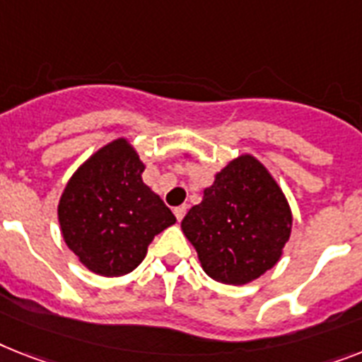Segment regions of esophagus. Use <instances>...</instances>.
Masks as SVG:
<instances>
[{
  "mask_svg": "<svg viewBox=\"0 0 362 362\" xmlns=\"http://www.w3.org/2000/svg\"><path fill=\"white\" fill-rule=\"evenodd\" d=\"M174 214H175V218H177L179 222H181L185 214H187V207H185V205H181V207H175L174 209Z\"/></svg>",
  "mask_w": 362,
  "mask_h": 362,
  "instance_id": "34e87169",
  "label": "esophagus"
}]
</instances>
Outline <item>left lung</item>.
I'll return each mask as SVG.
<instances>
[{"label": "left lung", "mask_w": 362, "mask_h": 362, "mask_svg": "<svg viewBox=\"0 0 362 362\" xmlns=\"http://www.w3.org/2000/svg\"><path fill=\"white\" fill-rule=\"evenodd\" d=\"M181 231L211 279L247 285L281 259L292 233V209L270 170L242 153L203 188L202 203L188 211Z\"/></svg>", "instance_id": "obj_1"}]
</instances>
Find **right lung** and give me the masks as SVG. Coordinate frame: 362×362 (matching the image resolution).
<instances>
[{"label":"right lung","instance_id":"right-lung-1","mask_svg":"<svg viewBox=\"0 0 362 362\" xmlns=\"http://www.w3.org/2000/svg\"><path fill=\"white\" fill-rule=\"evenodd\" d=\"M146 164L129 139L110 140L68 179L57 216L79 262L103 277H120L144 261L155 235L175 216L142 181Z\"/></svg>","mask_w":362,"mask_h":362}]
</instances>
